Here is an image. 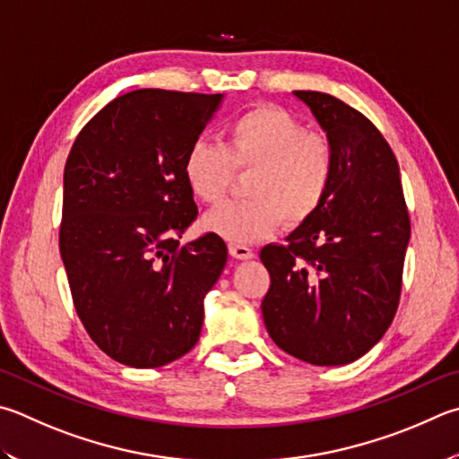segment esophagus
Wrapping results in <instances>:
<instances>
[{
	"instance_id": "esophagus-1",
	"label": "esophagus",
	"mask_w": 459,
	"mask_h": 459,
	"mask_svg": "<svg viewBox=\"0 0 459 459\" xmlns=\"http://www.w3.org/2000/svg\"><path fill=\"white\" fill-rule=\"evenodd\" d=\"M229 253H230L232 256H235V258H240V261H248V258L255 256L251 247L237 245V243H230V245H229Z\"/></svg>"
}]
</instances>
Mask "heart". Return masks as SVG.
Here are the masks:
<instances>
[{
  "label": "heart",
  "mask_w": 459,
  "mask_h": 459,
  "mask_svg": "<svg viewBox=\"0 0 459 459\" xmlns=\"http://www.w3.org/2000/svg\"><path fill=\"white\" fill-rule=\"evenodd\" d=\"M235 170H253L247 180L253 201L211 212L204 229L230 243H255L281 221L301 224L319 211L333 185L335 150L289 112L256 106L227 124L222 144L198 140L182 164L190 193L208 206L224 201Z\"/></svg>",
  "instance_id": "heart-1"
}]
</instances>
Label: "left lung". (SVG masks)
I'll use <instances>...</instances> for the list:
<instances>
[{"mask_svg": "<svg viewBox=\"0 0 459 459\" xmlns=\"http://www.w3.org/2000/svg\"><path fill=\"white\" fill-rule=\"evenodd\" d=\"M293 96L333 144L335 174L319 211L282 245L263 247L271 287L261 309L282 351L337 368L368 353L394 321L410 214L397 160L381 132L323 91Z\"/></svg>", "mask_w": 459, "mask_h": 459, "instance_id": "8db88e82", "label": "left lung"}]
</instances>
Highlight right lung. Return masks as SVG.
I'll use <instances>...</instances> for the list:
<instances>
[{
  "mask_svg": "<svg viewBox=\"0 0 459 459\" xmlns=\"http://www.w3.org/2000/svg\"><path fill=\"white\" fill-rule=\"evenodd\" d=\"M222 100L128 91L86 124L65 162L60 255L74 305L91 341L128 368H162L196 345L227 264L214 232L177 240L198 214L182 164Z\"/></svg>",
  "mask_w": 459,
  "mask_h": 459,
  "instance_id": "1",
  "label": "right lung"
}]
</instances>
